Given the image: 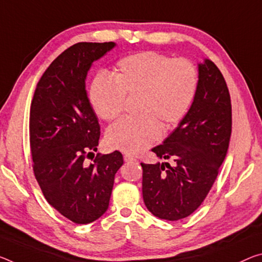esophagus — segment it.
<instances>
[{
	"label": "esophagus",
	"mask_w": 262,
	"mask_h": 262,
	"mask_svg": "<svg viewBox=\"0 0 262 262\" xmlns=\"http://www.w3.org/2000/svg\"><path fill=\"white\" fill-rule=\"evenodd\" d=\"M123 160H124V162H127V163H129V162H136L135 157H133L130 155H127V154L123 156Z\"/></svg>",
	"instance_id": "obj_1"
}]
</instances>
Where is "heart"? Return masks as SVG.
Listing matches in <instances>:
<instances>
[{
  "label": "heart",
  "instance_id": "1",
  "mask_svg": "<svg viewBox=\"0 0 262 262\" xmlns=\"http://www.w3.org/2000/svg\"><path fill=\"white\" fill-rule=\"evenodd\" d=\"M198 87L196 66L185 58L155 51L126 56L115 64L112 78L98 73L90 86V101L99 118L111 121L121 114L124 99L136 94L134 110L110 127L108 146L139 155L160 139L162 127L180 123L192 105Z\"/></svg>",
  "mask_w": 262,
  "mask_h": 262
}]
</instances>
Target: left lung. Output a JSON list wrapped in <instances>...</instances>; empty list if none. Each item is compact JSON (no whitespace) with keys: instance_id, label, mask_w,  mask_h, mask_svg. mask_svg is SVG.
Segmentation results:
<instances>
[{"instance_id":"left-lung-1","label":"left lung","mask_w":262,"mask_h":262,"mask_svg":"<svg viewBox=\"0 0 262 262\" xmlns=\"http://www.w3.org/2000/svg\"><path fill=\"white\" fill-rule=\"evenodd\" d=\"M232 132V106L225 79L213 61L198 64V87L184 119L151 150L169 162L141 163L147 209L175 222L204 201L225 160Z\"/></svg>"}]
</instances>
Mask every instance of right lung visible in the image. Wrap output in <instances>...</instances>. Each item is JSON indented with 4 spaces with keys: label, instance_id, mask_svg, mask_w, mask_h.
I'll use <instances>...</instances> for the list:
<instances>
[{
    "label": "right lung",
    "instance_id": "obj_1",
    "mask_svg": "<svg viewBox=\"0 0 262 262\" xmlns=\"http://www.w3.org/2000/svg\"><path fill=\"white\" fill-rule=\"evenodd\" d=\"M115 47L77 43L50 64L39 79L30 107V149L34 173L45 199L65 218L90 224L106 212L115 173L123 164L115 150L98 154L100 126L87 98L85 80L95 60Z\"/></svg>",
    "mask_w": 262,
    "mask_h": 262
}]
</instances>
